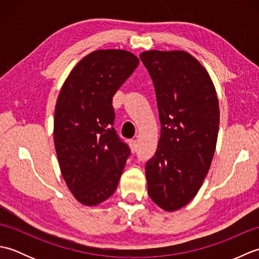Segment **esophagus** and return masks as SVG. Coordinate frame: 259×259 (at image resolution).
<instances>
[{"label": "esophagus", "instance_id": "34e87169", "mask_svg": "<svg viewBox=\"0 0 259 259\" xmlns=\"http://www.w3.org/2000/svg\"><path fill=\"white\" fill-rule=\"evenodd\" d=\"M129 145H130V148H131V151H133L134 153L137 150H138V141H137V140H130Z\"/></svg>", "mask_w": 259, "mask_h": 259}]
</instances>
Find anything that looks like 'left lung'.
Here are the masks:
<instances>
[{
	"instance_id": "8db88e82",
	"label": "left lung",
	"mask_w": 259,
	"mask_h": 259,
	"mask_svg": "<svg viewBox=\"0 0 259 259\" xmlns=\"http://www.w3.org/2000/svg\"><path fill=\"white\" fill-rule=\"evenodd\" d=\"M155 87L160 139L146 163L148 194L167 211L186 206L210 167L219 128L216 91L207 71L185 51L140 54Z\"/></svg>"
}]
</instances>
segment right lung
Segmentation results:
<instances>
[{"label":"right lung","mask_w":259,"mask_h":259,"mask_svg":"<svg viewBox=\"0 0 259 259\" xmlns=\"http://www.w3.org/2000/svg\"><path fill=\"white\" fill-rule=\"evenodd\" d=\"M138 63L128 51H95L75 65L60 91L54 146L65 184L83 205L96 206L113 194L131 153L113 126L112 98Z\"/></svg>","instance_id":"1"}]
</instances>
